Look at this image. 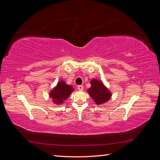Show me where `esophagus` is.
Segmentation results:
<instances>
[{"instance_id":"1","label":"esophagus","mask_w":160,"mask_h":160,"mask_svg":"<svg viewBox=\"0 0 160 160\" xmlns=\"http://www.w3.org/2000/svg\"><path fill=\"white\" fill-rule=\"evenodd\" d=\"M77 89L79 91H83V85H78L77 86Z\"/></svg>"}]
</instances>
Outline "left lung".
Returning <instances> with one entry per match:
<instances>
[{"instance_id": "obj_1", "label": "left lung", "mask_w": 160, "mask_h": 160, "mask_svg": "<svg viewBox=\"0 0 160 160\" xmlns=\"http://www.w3.org/2000/svg\"><path fill=\"white\" fill-rule=\"evenodd\" d=\"M90 83L91 88L88 89V93L97 105L103 104L111 98L112 93L102 81L94 78Z\"/></svg>"}]
</instances>
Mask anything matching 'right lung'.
<instances>
[{
  "label": "right lung",
  "instance_id": "right-lung-1",
  "mask_svg": "<svg viewBox=\"0 0 160 160\" xmlns=\"http://www.w3.org/2000/svg\"><path fill=\"white\" fill-rule=\"evenodd\" d=\"M74 88L70 85H67L63 80L59 81L49 92V98L52 99L53 103L61 105L69 98Z\"/></svg>",
  "mask_w": 160,
  "mask_h": 160
}]
</instances>
